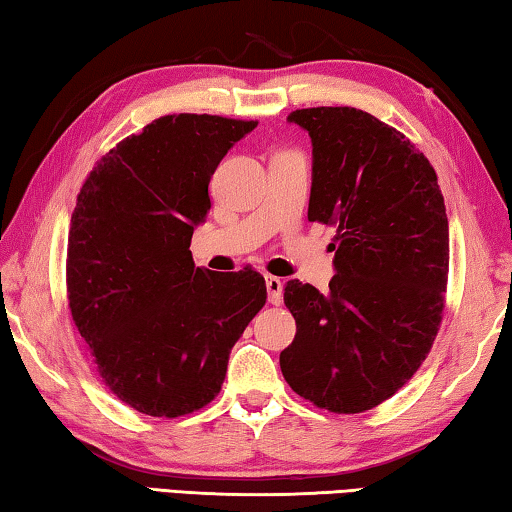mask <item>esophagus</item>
<instances>
[{"label": "esophagus", "instance_id": "1", "mask_svg": "<svg viewBox=\"0 0 512 512\" xmlns=\"http://www.w3.org/2000/svg\"><path fill=\"white\" fill-rule=\"evenodd\" d=\"M282 280L280 277H273V275H266V291H268V302L271 305H280L282 302Z\"/></svg>", "mask_w": 512, "mask_h": 512}]
</instances>
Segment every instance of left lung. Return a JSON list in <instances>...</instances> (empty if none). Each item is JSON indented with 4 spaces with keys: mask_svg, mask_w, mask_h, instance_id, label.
<instances>
[{
    "mask_svg": "<svg viewBox=\"0 0 512 512\" xmlns=\"http://www.w3.org/2000/svg\"><path fill=\"white\" fill-rule=\"evenodd\" d=\"M311 140L309 221L336 223L329 291L287 282L296 339L287 384L334 413L395 395L431 350L445 307L449 225L436 171L406 137L357 108L287 117Z\"/></svg>",
    "mask_w": 512,
    "mask_h": 512,
    "instance_id": "obj_1",
    "label": "left lung"
}]
</instances>
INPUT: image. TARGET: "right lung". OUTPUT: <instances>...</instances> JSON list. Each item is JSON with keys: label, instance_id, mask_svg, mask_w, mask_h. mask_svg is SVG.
<instances>
[{"label": "right lung", "instance_id": "right-lung-1", "mask_svg": "<svg viewBox=\"0 0 512 512\" xmlns=\"http://www.w3.org/2000/svg\"><path fill=\"white\" fill-rule=\"evenodd\" d=\"M257 121L167 115L126 137L85 180L67 241L69 309L106 386L158 418L203 409L266 302L253 268H196L192 235L212 173Z\"/></svg>", "mask_w": 512, "mask_h": 512}]
</instances>
